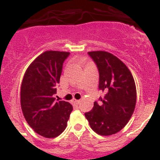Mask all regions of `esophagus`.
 <instances>
[{
  "instance_id": "1",
  "label": "esophagus",
  "mask_w": 160,
  "mask_h": 160,
  "mask_svg": "<svg viewBox=\"0 0 160 160\" xmlns=\"http://www.w3.org/2000/svg\"><path fill=\"white\" fill-rule=\"evenodd\" d=\"M80 102V100H77V99H76V98H73L72 100H71V102L73 103V104H79Z\"/></svg>"
}]
</instances>
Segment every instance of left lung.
<instances>
[{
    "label": "left lung",
    "instance_id": "8db88e82",
    "mask_svg": "<svg viewBox=\"0 0 160 160\" xmlns=\"http://www.w3.org/2000/svg\"><path fill=\"white\" fill-rule=\"evenodd\" d=\"M89 55L99 72V89L104 92L85 118L93 132L101 136L116 134L132 118L136 102L134 78L128 67L116 56L105 51H92Z\"/></svg>",
    "mask_w": 160,
    "mask_h": 160
}]
</instances>
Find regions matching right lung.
<instances>
[{"label": "right lung", "mask_w": 160, "mask_h": 160, "mask_svg": "<svg viewBox=\"0 0 160 160\" xmlns=\"http://www.w3.org/2000/svg\"><path fill=\"white\" fill-rule=\"evenodd\" d=\"M69 54L60 51L44 52L28 66L22 80L20 104L24 118L36 133L45 138L62 134L73 109L70 102H57L53 98L62 65Z\"/></svg>", "instance_id": "add662e5"}]
</instances>
